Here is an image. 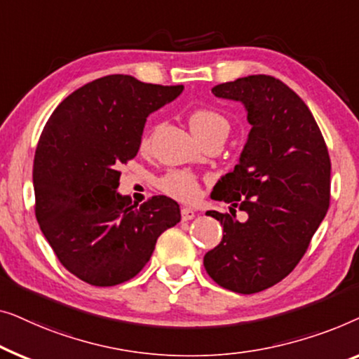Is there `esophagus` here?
I'll list each match as a JSON object with an SVG mask.
<instances>
[{
	"label": "esophagus",
	"mask_w": 359,
	"mask_h": 359,
	"mask_svg": "<svg viewBox=\"0 0 359 359\" xmlns=\"http://www.w3.org/2000/svg\"><path fill=\"white\" fill-rule=\"evenodd\" d=\"M180 215H182V221H190L195 218V211L191 208H182Z\"/></svg>",
	"instance_id": "obj_1"
}]
</instances>
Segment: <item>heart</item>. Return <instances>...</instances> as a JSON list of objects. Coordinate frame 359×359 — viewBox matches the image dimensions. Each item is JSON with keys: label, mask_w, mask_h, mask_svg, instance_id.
<instances>
[{"label": "heart", "mask_w": 359, "mask_h": 359, "mask_svg": "<svg viewBox=\"0 0 359 359\" xmlns=\"http://www.w3.org/2000/svg\"><path fill=\"white\" fill-rule=\"evenodd\" d=\"M189 125L194 135L208 133L213 130H229V122L223 114L218 110L208 107L194 109L189 115ZM151 131L143 136L141 146L148 148L151 143ZM159 189L165 195L172 196L180 201H195L200 196V182L195 174L187 172V170H170L159 180Z\"/></svg>", "instance_id": "heart-1"}]
</instances>
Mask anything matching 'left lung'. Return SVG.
Segmentation results:
<instances>
[{"label":"left lung","instance_id":"1","mask_svg":"<svg viewBox=\"0 0 359 359\" xmlns=\"http://www.w3.org/2000/svg\"><path fill=\"white\" fill-rule=\"evenodd\" d=\"M211 93L244 104L252 125L239 164L211 196L249 218L239 223L236 213L206 211L223 226V239L206 252L203 265L219 286L254 294L294 270L325 218L329 149L309 107L280 79L252 74Z\"/></svg>","mask_w":359,"mask_h":359}]
</instances>
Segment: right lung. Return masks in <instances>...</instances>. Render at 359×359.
<instances>
[{
	"label": "right lung",
	"instance_id": "1",
	"mask_svg": "<svg viewBox=\"0 0 359 359\" xmlns=\"http://www.w3.org/2000/svg\"><path fill=\"white\" fill-rule=\"evenodd\" d=\"M184 86L109 74L68 95L40 135L34 158L35 216L69 273L115 286L148 264L156 241L180 221L177 201L156 195L143 205L120 195V165L138 153L149 114Z\"/></svg>",
	"mask_w": 359,
	"mask_h": 359
}]
</instances>
